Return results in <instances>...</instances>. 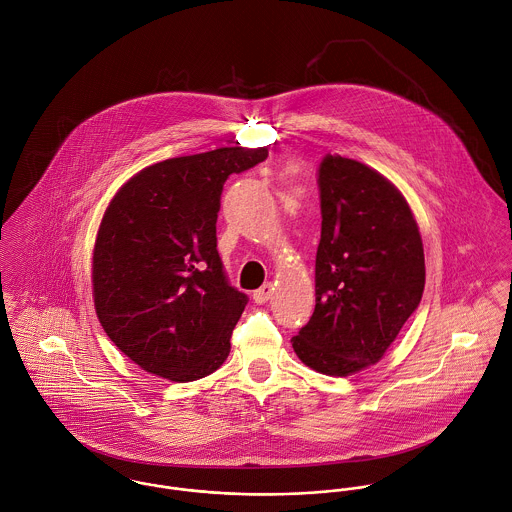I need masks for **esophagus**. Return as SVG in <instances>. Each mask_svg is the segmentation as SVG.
Masks as SVG:
<instances>
[{
    "label": "esophagus",
    "instance_id": "obj_1",
    "mask_svg": "<svg viewBox=\"0 0 512 512\" xmlns=\"http://www.w3.org/2000/svg\"><path fill=\"white\" fill-rule=\"evenodd\" d=\"M272 292H274V286L272 284H264L260 290H256L254 292V301L258 303V305H262V303H266L268 299H270V295H272Z\"/></svg>",
    "mask_w": 512,
    "mask_h": 512
}]
</instances>
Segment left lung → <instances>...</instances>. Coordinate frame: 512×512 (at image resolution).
Instances as JSON below:
<instances>
[{
  "label": "left lung",
  "instance_id": "obj_1",
  "mask_svg": "<svg viewBox=\"0 0 512 512\" xmlns=\"http://www.w3.org/2000/svg\"><path fill=\"white\" fill-rule=\"evenodd\" d=\"M317 183L315 311L292 347L303 365L349 376L378 363L418 309L424 246L402 193L365 163L327 153Z\"/></svg>",
  "mask_w": 512,
  "mask_h": 512
}]
</instances>
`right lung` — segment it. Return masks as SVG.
Here are the masks:
<instances>
[{
	"instance_id": "obj_1",
	"label": "right lung",
	"mask_w": 512,
	"mask_h": 512,
	"mask_svg": "<svg viewBox=\"0 0 512 512\" xmlns=\"http://www.w3.org/2000/svg\"><path fill=\"white\" fill-rule=\"evenodd\" d=\"M268 157L219 147L159 161L110 201L92 256L96 315L136 365L173 382L215 372L248 295L228 284L217 250L222 185Z\"/></svg>"
}]
</instances>
